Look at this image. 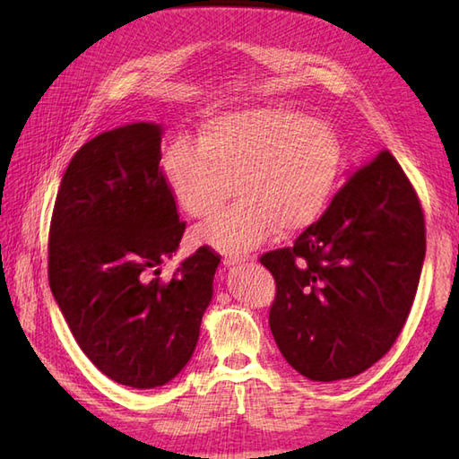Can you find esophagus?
<instances>
[{"instance_id": "esophagus-1", "label": "esophagus", "mask_w": 459, "mask_h": 459, "mask_svg": "<svg viewBox=\"0 0 459 459\" xmlns=\"http://www.w3.org/2000/svg\"><path fill=\"white\" fill-rule=\"evenodd\" d=\"M248 256H238V255H227L224 256V264L227 266H235V264H242V262H247Z\"/></svg>"}]
</instances>
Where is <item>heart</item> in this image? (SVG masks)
I'll use <instances>...</instances> for the list:
<instances>
[{"instance_id":"b5f03b06","label":"heart","mask_w":459,"mask_h":459,"mask_svg":"<svg viewBox=\"0 0 459 459\" xmlns=\"http://www.w3.org/2000/svg\"><path fill=\"white\" fill-rule=\"evenodd\" d=\"M341 169V143L325 122L264 106L204 122L197 145L178 140L161 155L171 199L207 221L230 197L240 203L195 230V238L242 255L280 232L311 227L325 211Z\"/></svg>"}]
</instances>
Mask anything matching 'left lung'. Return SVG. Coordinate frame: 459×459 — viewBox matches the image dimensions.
I'll use <instances>...</instances> for the list:
<instances>
[{"mask_svg":"<svg viewBox=\"0 0 459 459\" xmlns=\"http://www.w3.org/2000/svg\"><path fill=\"white\" fill-rule=\"evenodd\" d=\"M424 255L420 199L383 150L351 175L294 247L260 256L276 281L268 324L281 355L321 383L373 367L406 324Z\"/></svg>","mask_w":459,"mask_h":459,"instance_id":"obj_1","label":"left lung"}]
</instances>
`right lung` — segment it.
I'll return each mask as SVG.
<instances>
[{
    "label": "right lung",
    "instance_id": "add662e5",
    "mask_svg": "<svg viewBox=\"0 0 459 459\" xmlns=\"http://www.w3.org/2000/svg\"><path fill=\"white\" fill-rule=\"evenodd\" d=\"M161 128L138 122L74 153L48 229V286L94 367L132 388L189 363L221 256L201 247L169 281L160 264L185 232L161 173Z\"/></svg>",
    "mask_w": 459,
    "mask_h": 459
}]
</instances>
